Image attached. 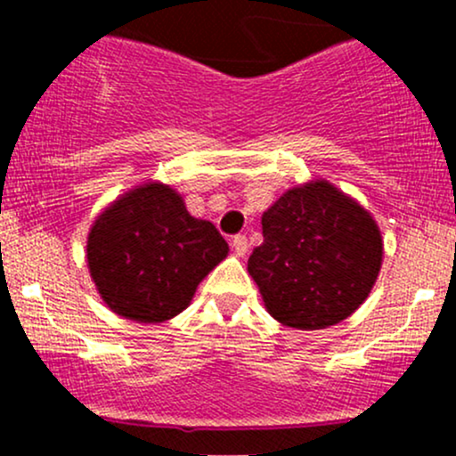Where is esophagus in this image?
Returning <instances> with one entry per match:
<instances>
[{
  "label": "esophagus",
  "instance_id": "obj_1",
  "mask_svg": "<svg viewBox=\"0 0 456 456\" xmlns=\"http://www.w3.org/2000/svg\"><path fill=\"white\" fill-rule=\"evenodd\" d=\"M232 247H233V251H236V256H245L247 251H249V242H247V236H242V233L233 236Z\"/></svg>",
  "mask_w": 456,
  "mask_h": 456
}]
</instances>
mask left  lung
<instances>
[{"label": "left lung", "instance_id": "8db88e82", "mask_svg": "<svg viewBox=\"0 0 456 456\" xmlns=\"http://www.w3.org/2000/svg\"><path fill=\"white\" fill-rule=\"evenodd\" d=\"M262 236L247 269L266 311L293 329L317 330L346 320L379 273V227L330 183L280 196L262 214Z\"/></svg>", "mask_w": 456, "mask_h": 456}]
</instances>
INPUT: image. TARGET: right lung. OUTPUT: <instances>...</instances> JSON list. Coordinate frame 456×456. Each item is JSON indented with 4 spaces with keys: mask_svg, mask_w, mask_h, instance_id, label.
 <instances>
[{
    "mask_svg": "<svg viewBox=\"0 0 456 456\" xmlns=\"http://www.w3.org/2000/svg\"><path fill=\"white\" fill-rule=\"evenodd\" d=\"M227 251L218 229L187 214L181 196L160 183L110 205L87 236V266L103 302L145 324L187 309Z\"/></svg>",
    "mask_w": 456,
    "mask_h": 456,
    "instance_id": "1",
    "label": "right lung"
}]
</instances>
